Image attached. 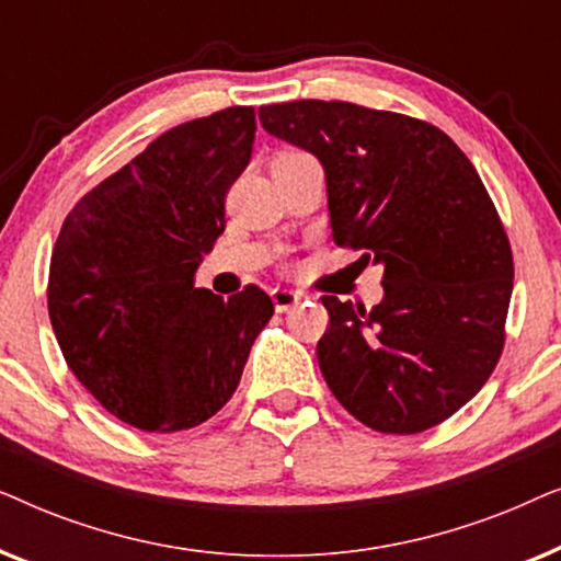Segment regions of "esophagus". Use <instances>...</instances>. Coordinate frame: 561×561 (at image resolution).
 <instances>
[{
	"label": "esophagus",
	"mask_w": 561,
	"mask_h": 561,
	"mask_svg": "<svg viewBox=\"0 0 561 561\" xmlns=\"http://www.w3.org/2000/svg\"><path fill=\"white\" fill-rule=\"evenodd\" d=\"M301 301V294H296V290H288V288H275L273 290V304H275V311L278 313H286L298 306Z\"/></svg>",
	"instance_id": "esophagus-1"
}]
</instances>
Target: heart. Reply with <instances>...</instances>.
Here are the masks:
<instances>
[{
    "instance_id": "heart-1",
    "label": "heart",
    "mask_w": 561,
    "mask_h": 561,
    "mask_svg": "<svg viewBox=\"0 0 561 561\" xmlns=\"http://www.w3.org/2000/svg\"><path fill=\"white\" fill-rule=\"evenodd\" d=\"M288 152H296V150H286V152H280V156H288Z\"/></svg>"
}]
</instances>
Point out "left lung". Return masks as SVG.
<instances>
[{"mask_svg": "<svg viewBox=\"0 0 561 561\" xmlns=\"http://www.w3.org/2000/svg\"><path fill=\"white\" fill-rule=\"evenodd\" d=\"M267 133L324 165L340 248L382 263V301L321 296L317 344L336 401L382 434L426 432L493 375L505 344L513 252L478 171L449 135L352 102L260 106Z\"/></svg>", "mask_w": 561, "mask_h": 561, "instance_id": "obj_1", "label": "left lung"}]
</instances>
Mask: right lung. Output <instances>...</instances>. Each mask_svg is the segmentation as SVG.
Instances as JSON below:
<instances>
[{
	"label": "right lung",
	"instance_id": "right-lung-1",
	"mask_svg": "<svg viewBox=\"0 0 561 561\" xmlns=\"http://www.w3.org/2000/svg\"><path fill=\"white\" fill-rule=\"evenodd\" d=\"M255 110L183 122L91 188L53 248L48 313L68 370L112 416L171 434L211 419L240 386L273 298L196 288L248 168Z\"/></svg>",
	"mask_w": 561,
	"mask_h": 561
}]
</instances>
